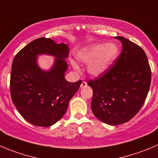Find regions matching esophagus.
Here are the masks:
<instances>
[{
    "label": "esophagus",
    "instance_id": "obj_1",
    "mask_svg": "<svg viewBox=\"0 0 158 158\" xmlns=\"http://www.w3.org/2000/svg\"><path fill=\"white\" fill-rule=\"evenodd\" d=\"M87 85V83H86V82H85V81H82V83H81V85H80V87L81 88H84V87H85Z\"/></svg>",
    "mask_w": 158,
    "mask_h": 158
}]
</instances>
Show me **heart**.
I'll return each instance as SVG.
<instances>
[{"instance_id":"obj_1","label":"heart","mask_w":158,"mask_h":158,"mask_svg":"<svg viewBox=\"0 0 158 158\" xmlns=\"http://www.w3.org/2000/svg\"><path fill=\"white\" fill-rule=\"evenodd\" d=\"M119 55V48L115 43H99L81 50L76 56L79 61L88 63L87 72L93 76L103 74L110 69ZM78 69L76 62H72Z\"/></svg>"}]
</instances>
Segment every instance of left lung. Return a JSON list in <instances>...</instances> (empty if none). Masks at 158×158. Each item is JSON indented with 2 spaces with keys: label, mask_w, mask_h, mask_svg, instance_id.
<instances>
[{
  "label": "left lung",
  "mask_w": 158,
  "mask_h": 158,
  "mask_svg": "<svg viewBox=\"0 0 158 158\" xmlns=\"http://www.w3.org/2000/svg\"><path fill=\"white\" fill-rule=\"evenodd\" d=\"M123 49L103 74L87 82L93 89L91 109L98 120L116 126L131 120L143 105L149 91L151 70L146 53L122 36Z\"/></svg>",
  "instance_id": "obj_1"
}]
</instances>
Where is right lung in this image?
I'll use <instances>...</instances> for the list:
<instances>
[{
	"label": "right lung",
	"mask_w": 158,
	"mask_h": 158,
	"mask_svg": "<svg viewBox=\"0 0 158 158\" xmlns=\"http://www.w3.org/2000/svg\"><path fill=\"white\" fill-rule=\"evenodd\" d=\"M69 48L65 43L39 38L26 45L14 58L10 90L13 103L24 120L38 127H50L64 116L70 99L82 80L69 82L65 79ZM45 54L56 58L53 67L42 70L36 57Z\"/></svg>",
	"instance_id": "obj_1"
}]
</instances>
